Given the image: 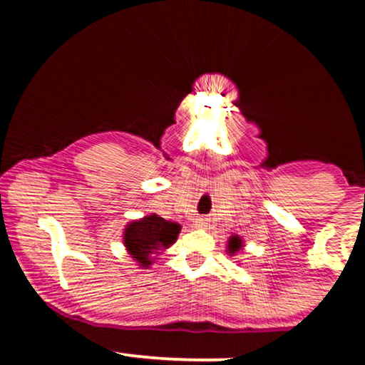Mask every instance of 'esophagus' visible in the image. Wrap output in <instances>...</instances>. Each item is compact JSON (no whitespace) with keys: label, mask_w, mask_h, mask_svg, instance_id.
<instances>
[{"label":"esophagus","mask_w":365,"mask_h":365,"mask_svg":"<svg viewBox=\"0 0 365 365\" xmlns=\"http://www.w3.org/2000/svg\"><path fill=\"white\" fill-rule=\"evenodd\" d=\"M195 225L199 226V228H206L207 226V223H206V220H204V217H199V220L195 221Z\"/></svg>","instance_id":"obj_1"}]
</instances>
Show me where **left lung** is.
<instances>
[{
    "instance_id": "1",
    "label": "left lung",
    "mask_w": 365,
    "mask_h": 365,
    "mask_svg": "<svg viewBox=\"0 0 365 365\" xmlns=\"http://www.w3.org/2000/svg\"><path fill=\"white\" fill-rule=\"evenodd\" d=\"M244 240H242V237L238 235H232L230 237L228 244H226V252L230 255H235L238 250H244Z\"/></svg>"
}]
</instances>
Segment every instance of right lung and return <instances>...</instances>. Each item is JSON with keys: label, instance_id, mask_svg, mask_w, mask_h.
Returning a JSON list of instances; mask_svg holds the SVG:
<instances>
[{"label": "right lung", "instance_id": "right-lung-1", "mask_svg": "<svg viewBox=\"0 0 365 365\" xmlns=\"http://www.w3.org/2000/svg\"><path fill=\"white\" fill-rule=\"evenodd\" d=\"M182 226L158 215H148L140 220H133L125 226L123 245L130 257L148 269L156 262V255L165 252L177 242Z\"/></svg>", "mask_w": 365, "mask_h": 365}]
</instances>
